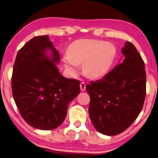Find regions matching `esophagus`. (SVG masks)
<instances>
[{
	"mask_svg": "<svg viewBox=\"0 0 158 158\" xmlns=\"http://www.w3.org/2000/svg\"><path fill=\"white\" fill-rule=\"evenodd\" d=\"M80 87H81V90L82 91V92H84L85 89H86V84H85L84 82H81Z\"/></svg>",
	"mask_w": 158,
	"mask_h": 158,
	"instance_id": "esophagus-1",
	"label": "esophagus"
}]
</instances>
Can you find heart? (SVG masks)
Returning a JSON list of instances; mask_svg holds the SVG:
<instances>
[{"label": "heart", "instance_id": "b5f03b06", "mask_svg": "<svg viewBox=\"0 0 158 158\" xmlns=\"http://www.w3.org/2000/svg\"><path fill=\"white\" fill-rule=\"evenodd\" d=\"M117 50L112 44L94 40H78L69 47L63 62L72 76L78 73L79 64L83 63L85 73L91 77L106 74L114 63Z\"/></svg>", "mask_w": 158, "mask_h": 158}]
</instances>
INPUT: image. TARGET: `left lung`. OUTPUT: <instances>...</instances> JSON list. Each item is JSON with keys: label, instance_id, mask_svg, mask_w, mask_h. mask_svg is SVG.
<instances>
[{"label": "left lung", "instance_id": "1", "mask_svg": "<svg viewBox=\"0 0 158 158\" xmlns=\"http://www.w3.org/2000/svg\"><path fill=\"white\" fill-rule=\"evenodd\" d=\"M123 57L103 78L86 87L89 114L100 133L114 136L131 126L143 107L146 96L144 62L135 46L126 41Z\"/></svg>", "mask_w": 158, "mask_h": 158}]
</instances>
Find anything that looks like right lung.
<instances>
[{
  "label": "right lung",
  "mask_w": 158,
  "mask_h": 158,
  "mask_svg": "<svg viewBox=\"0 0 158 158\" xmlns=\"http://www.w3.org/2000/svg\"><path fill=\"white\" fill-rule=\"evenodd\" d=\"M60 61L48 35L32 38L16 55L13 97L21 117L35 128L48 131L60 126L69 103L80 94V81L61 75L56 65Z\"/></svg>",
  "instance_id": "1"
}]
</instances>
